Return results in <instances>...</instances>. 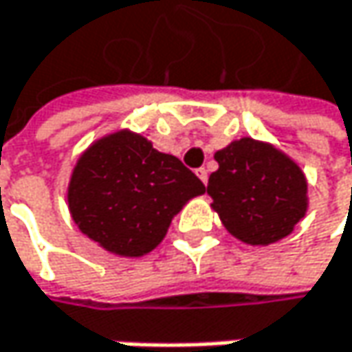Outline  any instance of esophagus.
I'll list each match as a JSON object with an SVG mask.
<instances>
[{
    "instance_id": "1",
    "label": "esophagus",
    "mask_w": 352,
    "mask_h": 352,
    "mask_svg": "<svg viewBox=\"0 0 352 352\" xmlns=\"http://www.w3.org/2000/svg\"><path fill=\"white\" fill-rule=\"evenodd\" d=\"M195 173H197V177L201 179V183H208V169H204V167H201V169H197Z\"/></svg>"
}]
</instances>
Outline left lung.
<instances>
[{
    "label": "left lung",
    "mask_w": 352,
    "mask_h": 352,
    "mask_svg": "<svg viewBox=\"0 0 352 352\" xmlns=\"http://www.w3.org/2000/svg\"><path fill=\"white\" fill-rule=\"evenodd\" d=\"M208 195L226 230L243 243L270 245L292 234L308 208L300 167L272 144L250 137L215 153Z\"/></svg>",
    "instance_id": "obj_1"
}]
</instances>
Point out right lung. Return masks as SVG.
Returning a JSON list of instances; mask_svg holds the SVG:
<instances>
[{
	"instance_id": "obj_1",
	"label": "right lung",
	"mask_w": 352,
	"mask_h": 352,
	"mask_svg": "<svg viewBox=\"0 0 352 352\" xmlns=\"http://www.w3.org/2000/svg\"><path fill=\"white\" fill-rule=\"evenodd\" d=\"M206 185L177 157L141 135L118 131L80 155L68 208L84 236L107 252L139 258L155 250L181 208Z\"/></svg>"
}]
</instances>
